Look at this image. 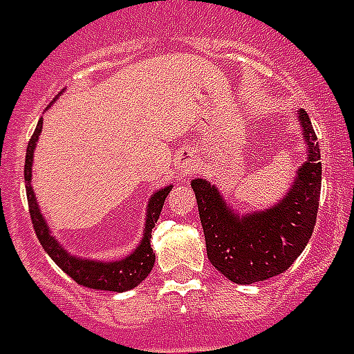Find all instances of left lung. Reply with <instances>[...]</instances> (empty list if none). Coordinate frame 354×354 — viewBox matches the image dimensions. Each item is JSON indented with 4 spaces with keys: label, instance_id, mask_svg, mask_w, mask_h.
Instances as JSON below:
<instances>
[{
    "label": "left lung",
    "instance_id": "obj_1",
    "mask_svg": "<svg viewBox=\"0 0 354 354\" xmlns=\"http://www.w3.org/2000/svg\"><path fill=\"white\" fill-rule=\"evenodd\" d=\"M307 160L285 196L268 209L239 215L216 185L196 178L191 182L207 259L236 285H252L283 274L313 236L322 191V154L313 122L305 110L297 112Z\"/></svg>",
    "mask_w": 354,
    "mask_h": 354
}]
</instances>
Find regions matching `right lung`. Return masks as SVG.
<instances>
[{
  "instance_id": "right-lung-1",
  "label": "right lung",
  "mask_w": 354,
  "mask_h": 354,
  "mask_svg": "<svg viewBox=\"0 0 354 354\" xmlns=\"http://www.w3.org/2000/svg\"><path fill=\"white\" fill-rule=\"evenodd\" d=\"M41 132V119L36 124V130L27 145V156H25V191H27V200H29V213L32 226H35L36 236L40 241L41 248L46 250L47 255L66 272L79 285L93 288V290H110V292H127L145 281V277L150 274L154 266L156 255L150 248V239H152V227L160 218L161 207L165 204L167 194L171 193L172 185L161 187L160 191H154L147 204V216H145L143 239L139 242L133 252L124 255L118 261H101V259H84L77 257L69 253L64 244L51 235L49 224L44 218L36 200V194L30 185V176H32V156H35L36 143Z\"/></svg>"
}]
</instances>
